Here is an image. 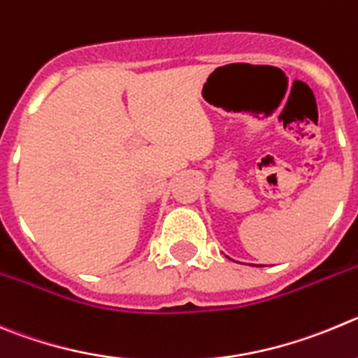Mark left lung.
Wrapping results in <instances>:
<instances>
[{
  "mask_svg": "<svg viewBox=\"0 0 358 358\" xmlns=\"http://www.w3.org/2000/svg\"><path fill=\"white\" fill-rule=\"evenodd\" d=\"M229 259H231V258H229Z\"/></svg>",
  "mask_w": 358,
  "mask_h": 358,
  "instance_id": "left-lung-1",
  "label": "left lung"
}]
</instances>
